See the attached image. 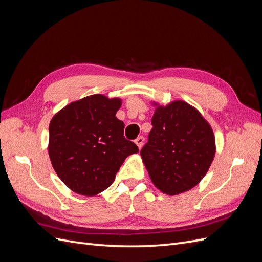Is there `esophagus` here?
<instances>
[{
    "mask_svg": "<svg viewBox=\"0 0 262 262\" xmlns=\"http://www.w3.org/2000/svg\"><path fill=\"white\" fill-rule=\"evenodd\" d=\"M134 142H136V144L138 145V147L141 148L142 145H143V143H144V138L143 137H139V138L136 139V141H134Z\"/></svg>",
    "mask_w": 262,
    "mask_h": 262,
    "instance_id": "1",
    "label": "esophagus"
}]
</instances>
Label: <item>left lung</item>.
Returning <instances> with one entry per match:
<instances>
[{
  "label": "left lung",
  "instance_id": "obj_1",
  "mask_svg": "<svg viewBox=\"0 0 262 262\" xmlns=\"http://www.w3.org/2000/svg\"><path fill=\"white\" fill-rule=\"evenodd\" d=\"M156 107L148 142L141 149L150 180L162 192L175 195L195 187L215 155L209 122L184 100Z\"/></svg>",
  "mask_w": 262,
  "mask_h": 262
}]
</instances>
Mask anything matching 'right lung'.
Listing matches in <instances>:
<instances>
[{
  "instance_id": "1",
  "label": "right lung",
  "mask_w": 262,
  "mask_h": 262,
  "mask_svg": "<svg viewBox=\"0 0 262 262\" xmlns=\"http://www.w3.org/2000/svg\"><path fill=\"white\" fill-rule=\"evenodd\" d=\"M120 98L95 94L70 102L49 124L48 152L53 169L72 191L96 195L113 184L126 157L138 153L123 137L116 114Z\"/></svg>"
}]
</instances>
